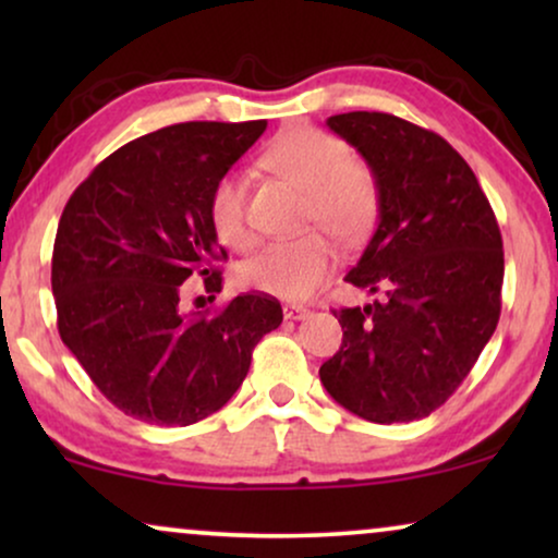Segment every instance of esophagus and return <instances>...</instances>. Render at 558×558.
Returning a JSON list of instances; mask_svg holds the SVG:
<instances>
[{
  "mask_svg": "<svg viewBox=\"0 0 558 558\" xmlns=\"http://www.w3.org/2000/svg\"><path fill=\"white\" fill-rule=\"evenodd\" d=\"M284 317L287 319H307L310 317V310L307 307H300V304H287Z\"/></svg>",
  "mask_w": 558,
  "mask_h": 558,
  "instance_id": "obj_1",
  "label": "esophagus"
}]
</instances>
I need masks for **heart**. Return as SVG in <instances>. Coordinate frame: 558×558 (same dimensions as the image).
Instances as JSON below:
<instances>
[{
    "label": "heart",
    "instance_id": "b5f03b06",
    "mask_svg": "<svg viewBox=\"0 0 558 558\" xmlns=\"http://www.w3.org/2000/svg\"><path fill=\"white\" fill-rule=\"evenodd\" d=\"M271 172L307 190V218L335 239L353 243L371 231L378 216V182L363 162L350 159L348 144L317 126H289L264 151ZM208 218L216 239L246 251L254 231L246 220V185L239 172H226L210 190ZM335 266V248L323 233L274 241L235 269V284L248 292L307 300Z\"/></svg>",
    "mask_w": 558,
    "mask_h": 558
}]
</instances>
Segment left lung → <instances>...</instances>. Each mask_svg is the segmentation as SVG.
I'll return each mask as SVG.
<instances>
[{
    "instance_id": "8db88e82",
    "label": "left lung",
    "mask_w": 558,
    "mask_h": 558,
    "mask_svg": "<svg viewBox=\"0 0 558 558\" xmlns=\"http://www.w3.org/2000/svg\"><path fill=\"white\" fill-rule=\"evenodd\" d=\"M378 182V226L345 281L380 294L335 310L342 345L319 380L376 424L439 409L493 338L502 239L470 165L439 134L380 111L327 119Z\"/></svg>"
}]
</instances>
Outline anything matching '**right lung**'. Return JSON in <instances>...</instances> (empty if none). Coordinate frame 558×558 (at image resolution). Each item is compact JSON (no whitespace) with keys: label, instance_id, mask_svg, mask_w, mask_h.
<instances>
[{"label":"right lung","instance_id":"right-lung-1","mask_svg":"<svg viewBox=\"0 0 558 558\" xmlns=\"http://www.w3.org/2000/svg\"><path fill=\"white\" fill-rule=\"evenodd\" d=\"M264 129L266 121L157 129L106 157L60 216L58 332L126 416L187 426L216 414L246 378L256 342L284 319L266 294L235 296L216 315L180 307L190 277L220 292L216 262L226 251L208 197Z\"/></svg>","mask_w":558,"mask_h":558}]
</instances>
